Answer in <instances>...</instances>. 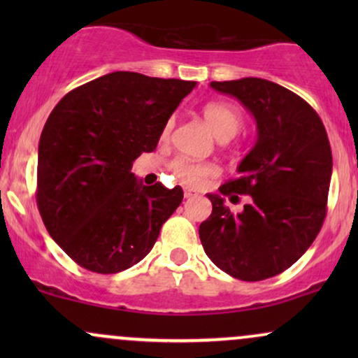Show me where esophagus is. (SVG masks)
Segmentation results:
<instances>
[{
  "label": "esophagus",
  "instance_id": "1",
  "mask_svg": "<svg viewBox=\"0 0 358 358\" xmlns=\"http://www.w3.org/2000/svg\"><path fill=\"white\" fill-rule=\"evenodd\" d=\"M183 196H185V199H192V196H196V193L192 192V190H188V188H185Z\"/></svg>",
  "mask_w": 358,
  "mask_h": 358
}]
</instances>
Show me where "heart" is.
<instances>
[{"label":"heart","mask_w":358,"mask_h":358,"mask_svg":"<svg viewBox=\"0 0 358 358\" xmlns=\"http://www.w3.org/2000/svg\"><path fill=\"white\" fill-rule=\"evenodd\" d=\"M202 116L207 126L210 127L213 136L220 139V141H227V139L236 136L242 127V122H244L241 110L236 106L224 101H210L203 104ZM171 124H173L171 121L166 122L162 134L163 139L168 138V134H170ZM170 170L176 182L188 188L203 187L208 180L217 175V166L212 165V163H195L183 158L175 159L170 165Z\"/></svg>","instance_id":"heart-1"}]
</instances>
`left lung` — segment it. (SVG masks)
Instances as JSON below:
<instances>
[{
  "label": "left lung",
  "instance_id": "obj_1",
  "mask_svg": "<svg viewBox=\"0 0 358 358\" xmlns=\"http://www.w3.org/2000/svg\"><path fill=\"white\" fill-rule=\"evenodd\" d=\"M252 114L257 139L219 188L231 200L249 195L241 213L208 193L212 213L200 224L203 250L224 273L262 281L293 266L313 244L327 215L331 148L315 109L282 85L257 77L210 82Z\"/></svg>",
  "mask_w": 358,
  "mask_h": 358
}]
</instances>
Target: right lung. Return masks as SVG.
Instances as JSON below:
<instances>
[{
    "label": "right lung",
    "mask_w": 358,
    "mask_h": 358,
    "mask_svg": "<svg viewBox=\"0 0 358 358\" xmlns=\"http://www.w3.org/2000/svg\"><path fill=\"white\" fill-rule=\"evenodd\" d=\"M195 85L113 72L53 108L38 143L36 203L52 239L82 268L114 274L134 266L182 203V188L146 187L131 166L155 150Z\"/></svg>",
    "instance_id": "obj_1"
}]
</instances>
